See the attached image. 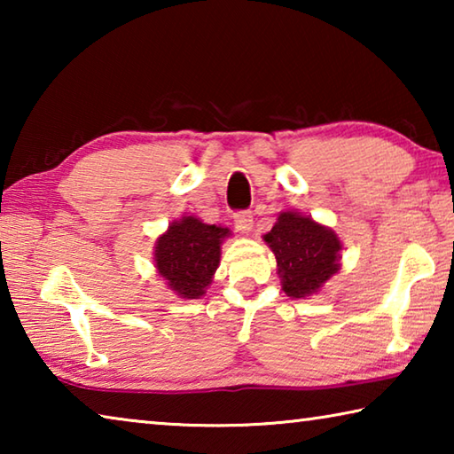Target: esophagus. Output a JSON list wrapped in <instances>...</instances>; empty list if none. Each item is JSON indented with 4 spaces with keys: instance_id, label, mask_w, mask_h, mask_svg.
Returning <instances> with one entry per match:
<instances>
[{
    "instance_id": "esophagus-1",
    "label": "esophagus",
    "mask_w": 454,
    "mask_h": 454,
    "mask_svg": "<svg viewBox=\"0 0 454 454\" xmlns=\"http://www.w3.org/2000/svg\"><path fill=\"white\" fill-rule=\"evenodd\" d=\"M252 224H254V218H252L250 212H236L234 214V226L238 232L248 234L252 230Z\"/></svg>"
}]
</instances>
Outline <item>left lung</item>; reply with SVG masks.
<instances>
[{
    "instance_id": "left-lung-1",
    "label": "left lung",
    "mask_w": 454,
    "mask_h": 454,
    "mask_svg": "<svg viewBox=\"0 0 454 454\" xmlns=\"http://www.w3.org/2000/svg\"><path fill=\"white\" fill-rule=\"evenodd\" d=\"M264 242L276 256L282 290L292 298L314 294L340 270V240L310 216L280 212Z\"/></svg>"
}]
</instances>
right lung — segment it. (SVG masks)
<instances>
[{
  "label": "right lung",
  "instance_id": "right-lung-1",
  "mask_svg": "<svg viewBox=\"0 0 454 454\" xmlns=\"http://www.w3.org/2000/svg\"><path fill=\"white\" fill-rule=\"evenodd\" d=\"M228 228L182 216L172 222L153 246V262L168 288L180 298H200L212 284L220 264V246Z\"/></svg>",
  "mask_w": 454,
  "mask_h": 454
}]
</instances>
